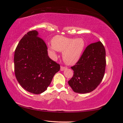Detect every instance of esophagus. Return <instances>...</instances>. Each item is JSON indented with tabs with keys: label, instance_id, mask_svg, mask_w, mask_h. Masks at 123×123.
<instances>
[{
	"label": "esophagus",
	"instance_id": "1",
	"mask_svg": "<svg viewBox=\"0 0 123 123\" xmlns=\"http://www.w3.org/2000/svg\"><path fill=\"white\" fill-rule=\"evenodd\" d=\"M65 69H66V67H63V66H61V69H60V70H61V71H63L65 70Z\"/></svg>",
	"mask_w": 123,
	"mask_h": 123
}]
</instances>
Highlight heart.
I'll use <instances>...</instances> for the list:
<instances>
[{"label":"heart","mask_w":123,"mask_h":123,"mask_svg":"<svg viewBox=\"0 0 123 123\" xmlns=\"http://www.w3.org/2000/svg\"><path fill=\"white\" fill-rule=\"evenodd\" d=\"M85 47V40L81 38H72L62 36H56L52 39V45L49 50L54 56L56 52H63L64 62L69 65H74L79 61Z\"/></svg>","instance_id":"obj_1"}]
</instances>
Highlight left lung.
<instances>
[{"label": "left lung", "instance_id": "8db88e82", "mask_svg": "<svg viewBox=\"0 0 123 123\" xmlns=\"http://www.w3.org/2000/svg\"><path fill=\"white\" fill-rule=\"evenodd\" d=\"M106 51L101 42L90 44L80 59L71 68L74 74L68 81L75 92H90L100 84L106 68Z\"/></svg>", "mask_w": 123, "mask_h": 123}]
</instances>
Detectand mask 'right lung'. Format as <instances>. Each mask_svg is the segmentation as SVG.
<instances>
[{
	"label": "right lung",
	"mask_w": 123,
	"mask_h": 123,
	"mask_svg": "<svg viewBox=\"0 0 123 123\" xmlns=\"http://www.w3.org/2000/svg\"><path fill=\"white\" fill-rule=\"evenodd\" d=\"M48 48L37 31H30L19 41L15 51V74L23 89L34 94L44 92L60 65L49 57Z\"/></svg>",
	"instance_id": "obj_1"
}]
</instances>
